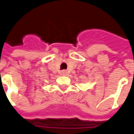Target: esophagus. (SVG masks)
<instances>
[{"mask_svg": "<svg viewBox=\"0 0 134 134\" xmlns=\"http://www.w3.org/2000/svg\"><path fill=\"white\" fill-rule=\"evenodd\" d=\"M66 74H67V71H61V75H66Z\"/></svg>", "mask_w": 134, "mask_h": 134, "instance_id": "esophagus-1", "label": "esophagus"}]
</instances>
